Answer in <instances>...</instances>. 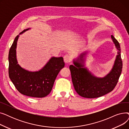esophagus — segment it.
Instances as JSON below:
<instances>
[{"mask_svg":"<svg viewBox=\"0 0 129 129\" xmlns=\"http://www.w3.org/2000/svg\"><path fill=\"white\" fill-rule=\"evenodd\" d=\"M63 58H64V60L65 63H69L71 61V58L70 56L69 55H67V54H66V55H65L63 57Z\"/></svg>","mask_w":129,"mask_h":129,"instance_id":"1","label":"esophagus"}]
</instances>
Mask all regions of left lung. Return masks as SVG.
I'll return each instance as SVG.
<instances>
[{
    "instance_id": "obj_1",
    "label": "left lung",
    "mask_w": 129,
    "mask_h": 129,
    "mask_svg": "<svg viewBox=\"0 0 129 129\" xmlns=\"http://www.w3.org/2000/svg\"><path fill=\"white\" fill-rule=\"evenodd\" d=\"M111 39L118 50V55L111 71L105 77L94 76L84 67L83 57L86 53L80 54L76 60H73L74 65L70 66L74 88L80 96L87 98H98L111 92L117 85L122 69V61L119 43L112 35Z\"/></svg>"
}]
</instances>
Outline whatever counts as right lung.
<instances>
[{
    "instance_id": "add662e5",
    "label": "right lung",
    "mask_w": 129,
    "mask_h": 129,
    "mask_svg": "<svg viewBox=\"0 0 129 129\" xmlns=\"http://www.w3.org/2000/svg\"><path fill=\"white\" fill-rule=\"evenodd\" d=\"M24 30L20 33L28 30ZM19 35L15 39L9 52V76L19 92L24 95L43 98L50 93L60 70L64 67L62 57H52L43 68L37 72H29L20 66L16 58Z\"/></svg>"
}]
</instances>
